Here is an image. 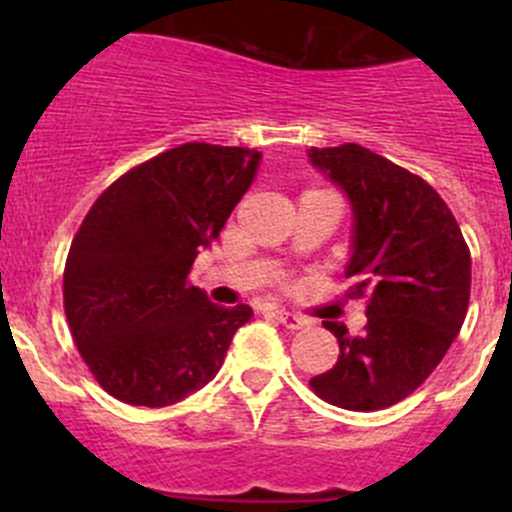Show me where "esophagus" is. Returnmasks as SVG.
Listing matches in <instances>:
<instances>
[{
	"instance_id": "esophagus-1",
	"label": "esophagus",
	"mask_w": 512,
	"mask_h": 512,
	"mask_svg": "<svg viewBox=\"0 0 512 512\" xmlns=\"http://www.w3.org/2000/svg\"><path fill=\"white\" fill-rule=\"evenodd\" d=\"M275 314L287 329H304V327H309V324H312V319L304 317V314H297V312H285V309H277Z\"/></svg>"
}]
</instances>
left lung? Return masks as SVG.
I'll use <instances>...</instances> for the list:
<instances>
[{
	"label": "left lung",
	"instance_id": "1",
	"mask_svg": "<svg viewBox=\"0 0 512 512\" xmlns=\"http://www.w3.org/2000/svg\"><path fill=\"white\" fill-rule=\"evenodd\" d=\"M309 160L344 188L354 208L349 294L369 297L366 327L324 322L339 359L309 381L327 404L379 411L431 376L468 312L471 250L441 195L421 178L356 143L312 148Z\"/></svg>",
	"mask_w": 512,
	"mask_h": 512
}]
</instances>
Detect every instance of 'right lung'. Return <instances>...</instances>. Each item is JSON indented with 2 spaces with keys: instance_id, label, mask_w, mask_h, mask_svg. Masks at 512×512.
<instances>
[{
  "instance_id": "add662e5",
  "label": "right lung",
  "mask_w": 512,
  "mask_h": 512,
  "mask_svg": "<svg viewBox=\"0 0 512 512\" xmlns=\"http://www.w3.org/2000/svg\"><path fill=\"white\" fill-rule=\"evenodd\" d=\"M257 165L250 148L183 143L113 180L86 213L66 257L64 312L113 399L158 409L220 371L252 309L218 307L188 275Z\"/></svg>"
}]
</instances>
